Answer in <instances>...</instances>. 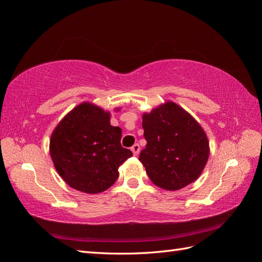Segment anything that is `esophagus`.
Returning <instances> with one entry per match:
<instances>
[{"instance_id":"1","label":"esophagus","mask_w":262,"mask_h":262,"mask_svg":"<svg viewBox=\"0 0 262 262\" xmlns=\"http://www.w3.org/2000/svg\"><path fill=\"white\" fill-rule=\"evenodd\" d=\"M131 150H132L133 155H135V156H138V155H139V152H140V146H139L138 143L133 144L132 148H131Z\"/></svg>"}]
</instances>
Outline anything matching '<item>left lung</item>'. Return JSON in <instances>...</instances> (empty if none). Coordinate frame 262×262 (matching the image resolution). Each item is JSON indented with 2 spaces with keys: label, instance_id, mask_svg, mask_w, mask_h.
<instances>
[{
  "label": "left lung",
  "instance_id": "8db88e82",
  "mask_svg": "<svg viewBox=\"0 0 262 262\" xmlns=\"http://www.w3.org/2000/svg\"><path fill=\"white\" fill-rule=\"evenodd\" d=\"M147 140L139 160L156 186L178 190L201 176L210 142L201 124L178 104L168 101L142 115Z\"/></svg>",
  "mask_w": 262,
  "mask_h": 262
}]
</instances>
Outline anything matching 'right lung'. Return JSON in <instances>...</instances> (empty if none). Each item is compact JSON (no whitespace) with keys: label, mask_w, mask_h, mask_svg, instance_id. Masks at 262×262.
<instances>
[{"label":"right lung","mask_w":262,"mask_h":262,"mask_svg":"<svg viewBox=\"0 0 262 262\" xmlns=\"http://www.w3.org/2000/svg\"><path fill=\"white\" fill-rule=\"evenodd\" d=\"M110 118L108 111L84 102L52 131L50 157L57 172L72 188L102 193L116 182L119 167L132 157L129 149L121 146L122 131L111 125Z\"/></svg>","instance_id":"obj_1"}]
</instances>
